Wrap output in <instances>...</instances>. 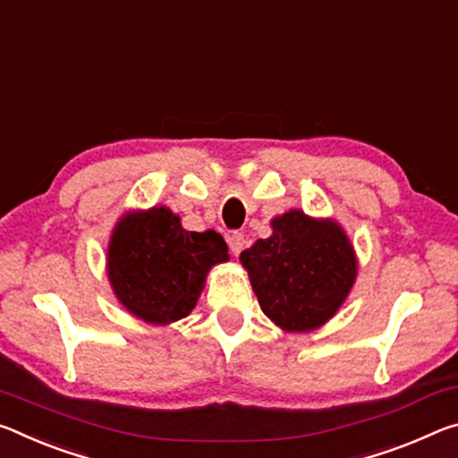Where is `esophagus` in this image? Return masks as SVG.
I'll list each match as a JSON object with an SVG mask.
<instances>
[{"label": "esophagus", "mask_w": 458, "mask_h": 458, "mask_svg": "<svg viewBox=\"0 0 458 458\" xmlns=\"http://www.w3.org/2000/svg\"><path fill=\"white\" fill-rule=\"evenodd\" d=\"M228 246L232 250V255H241L242 249L246 246V241H244V234H241V232H232V234L228 236Z\"/></svg>", "instance_id": "esophagus-1"}]
</instances>
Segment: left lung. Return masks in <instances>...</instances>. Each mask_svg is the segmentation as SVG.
I'll use <instances>...</instances> for the list:
<instances>
[{
	"mask_svg": "<svg viewBox=\"0 0 458 458\" xmlns=\"http://www.w3.org/2000/svg\"><path fill=\"white\" fill-rule=\"evenodd\" d=\"M260 308L287 332H310L336 314L351 292L357 259L334 222L292 209L273 220V236L241 252Z\"/></svg>",
	"mask_w": 458,
	"mask_h": 458,
	"instance_id": "8db88e82",
	"label": "left lung"
}]
</instances>
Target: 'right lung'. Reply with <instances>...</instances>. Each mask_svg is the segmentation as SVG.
<instances>
[{"label": "right lung", "instance_id": "right-lung-1", "mask_svg": "<svg viewBox=\"0 0 458 458\" xmlns=\"http://www.w3.org/2000/svg\"><path fill=\"white\" fill-rule=\"evenodd\" d=\"M224 260L228 246L217 232H187L171 209L152 208L115 226L107 275L126 310L169 324L190 314L209 267Z\"/></svg>", "mask_w": 458, "mask_h": 458}]
</instances>
